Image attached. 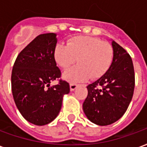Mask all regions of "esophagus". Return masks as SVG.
I'll use <instances>...</instances> for the list:
<instances>
[{
    "label": "esophagus",
    "instance_id": "34e87169",
    "mask_svg": "<svg viewBox=\"0 0 147 147\" xmlns=\"http://www.w3.org/2000/svg\"><path fill=\"white\" fill-rule=\"evenodd\" d=\"M77 87H78V84H74V83H70V84H69V88H70V91H74V90H75Z\"/></svg>",
    "mask_w": 147,
    "mask_h": 147
}]
</instances>
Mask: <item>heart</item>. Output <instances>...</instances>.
I'll return each instance as SVG.
<instances>
[{
    "mask_svg": "<svg viewBox=\"0 0 147 147\" xmlns=\"http://www.w3.org/2000/svg\"><path fill=\"white\" fill-rule=\"evenodd\" d=\"M54 58L64 70L69 69L78 59L79 64L65 73L64 78L70 82L97 79L110 69L113 58L110 44L97 37L75 36L69 38L67 45L59 44L54 50Z\"/></svg>",
    "mask_w": 147,
    "mask_h": 147,
    "instance_id": "1",
    "label": "heart"
}]
</instances>
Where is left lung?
Listing matches in <instances>:
<instances>
[{"mask_svg": "<svg viewBox=\"0 0 147 147\" xmlns=\"http://www.w3.org/2000/svg\"><path fill=\"white\" fill-rule=\"evenodd\" d=\"M113 59L110 69L94 83L88 84L83 103L87 117L104 126L121 118L128 109L135 88V72L131 58L125 49L112 42Z\"/></svg>", "mask_w": 147, "mask_h": 147, "instance_id": "1", "label": "left lung"}]
</instances>
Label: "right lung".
<instances>
[{
    "instance_id": "add662e5",
    "label": "right lung",
    "mask_w": 147,
    "mask_h": 147,
    "mask_svg": "<svg viewBox=\"0 0 147 147\" xmlns=\"http://www.w3.org/2000/svg\"><path fill=\"white\" fill-rule=\"evenodd\" d=\"M56 34H40L19 52L11 72L14 101L22 116L32 124L45 125L59 113L63 96L69 92V84L61 78L54 50ZM59 83L50 87L51 81Z\"/></svg>"
}]
</instances>
